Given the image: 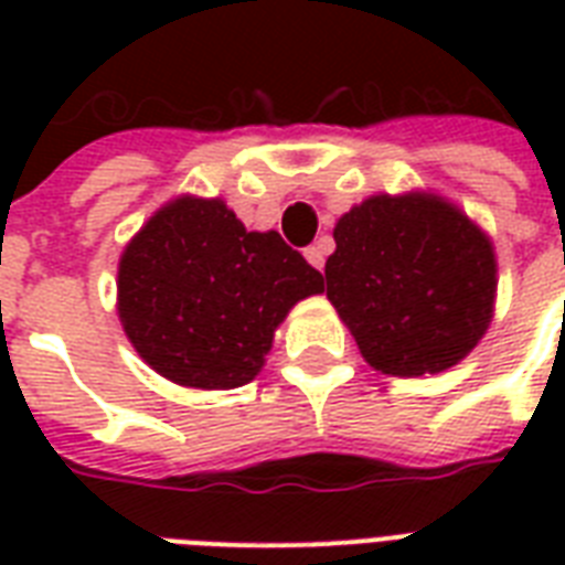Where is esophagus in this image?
Returning a JSON list of instances; mask_svg holds the SVG:
<instances>
[{
  "label": "esophagus",
  "instance_id": "esophagus-1",
  "mask_svg": "<svg viewBox=\"0 0 565 565\" xmlns=\"http://www.w3.org/2000/svg\"><path fill=\"white\" fill-rule=\"evenodd\" d=\"M326 255H328L326 239H319V243H313V246L305 248V257H308V264L313 266V269H319V273H322V266H326Z\"/></svg>",
  "mask_w": 565,
  "mask_h": 565
}]
</instances>
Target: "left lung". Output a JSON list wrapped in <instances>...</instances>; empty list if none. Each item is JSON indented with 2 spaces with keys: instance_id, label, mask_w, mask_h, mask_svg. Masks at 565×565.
<instances>
[{
  "instance_id": "obj_1",
  "label": "left lung",
  "mask_w": 565,
  "mask_h": 565,
  "mask_svg": "<svg viewBox=\"0 0 565 565\" xmlns=\"http://www.w3.org/2000/svg\"><path fill=\"white\" fill-rule=\"evenodd\" d=\"M328 301L363 361L384 375H434L481 343L495 310L490 234L430 190L377 193L334 225Z\"/></svg>"
}]
</instances>
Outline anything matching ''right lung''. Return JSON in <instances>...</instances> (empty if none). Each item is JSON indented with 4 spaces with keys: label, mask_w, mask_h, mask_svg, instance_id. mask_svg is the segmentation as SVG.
<instances>
[{
    "label": "right lung",
    "mask_w": 565,
    "mask_h": 565,
    "mask_svg": "<svg viewBox=\"0 0 565 565\" xmlns=\"http://www.w3.org/2000/svg\"><path fill=\"white\" fill-rule=\"evenodd\" d=\"M326 281L278 231H246L222 199L175 195L128 239L117 313L158 375L193 390H234L264 370L292 305Z\"/></svg>",
    "instance_id": "1"
}]
</instances>
